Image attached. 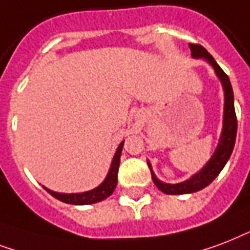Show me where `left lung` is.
Instances as JSON below:
<instances>
[{
    "mask_svg": "<svg viewBox=\"0 0 250 250\" xmlns=\"http://www.w3.org/2000/svg\"><path fill=\"white\" fill-rule=\"evenodd\" d=\"M189 48L191 51V57L193 59H202L206 62L210 63L211 67L215 71L216 77L222 83L224 91V111H223V127L220 133L219 142L216 146L215 151L208 159V162L201 168L197 173L189 177L188 180L179 184H167L160 181L156 175L152 171L151 163L147 160L148 168L151 171L152 181L155 184L159 190H162L166 194H189L194 193L201 189H204L211 184L216 179V176L219 175L220 171L223 169L224 166L227 164L236 142V131H237V120H236L235 113V104H233V91H232L231 82L228 75L224 73L220 66L216 63L210 53L205 49L202 45L198 44H189Z\"/></svg>",
    "mask_w": 250,
    "mask_h": 250,
    "instance_id": "left-lung-1",
    "label": "left lung"
}]
</instances>
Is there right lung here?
<instances>
[{
	"mask_svg": "<svg viewBox=\"0 0 250 250\" xmlns=\"http://www.w3.org/2000/svg\"><path fill=\"white\" fill-rule=\"evenodd\" d=\"M124 142L120 143L117 150L115 152V156L112 159L111 167L108 171L105 179L103 180V183L100 184L99 187L95 189H91L88 191H82V193H59V191H53L48 188L42 187L51 195H53L55 198H57L61 202L70 205H92L100 201H104L108 198L109 195L113 193L116 185H117V173H119L120 167V158H121V151H123Z\"/></svg>",
	"mask_w": 250,
	"mask_h": 250,
	"instance_id": "obj_1",
	"label": "right lung"
}]
</instances>
